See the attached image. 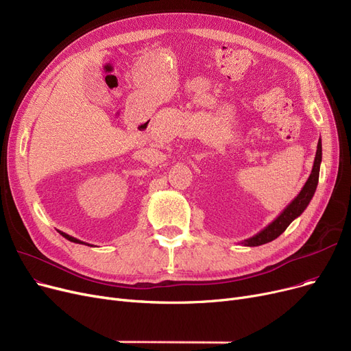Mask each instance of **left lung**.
Instances as JSON below:
<instances>
[{"mask_svg": "<svg viewBox=\"0 0 351 351\" xmlns=\"http://www.w3.org/2000/svg\"><path fill=\"white\" fill-rule=\"evenodd\" d=\"M320 163H322V141L319 139L317 143V152H316V158H315V163H313V169L311 173L308 176V179L306 180L304 186L302 188L300 193L294 197L290 204L285 208V210L276 217L271 223H269L263 230H261L259 233H256L254 236L246 239V241L241 242L243 246H261L265 243H269L271 241H274L276 237H279L286 229L287 226L293 222L294 219L299 217L304 209L308 206L311 197L315 196L317 183H319V173H320Z\"/></svg>", "mask_w": 351, "mask_h": 351, "instance_id": "1", "label": "left lung"}]
</instances>
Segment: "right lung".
<instances>
[{
  "instance_id": "add662e5",
  "label": "right lung",
  "mask_w": 351,
  "mask_h": 351,
  "mask_svg": "<svg viewBox=\"0 0 351 351\" xmlns=\"http://www.w3.org/2000/svg\"><path fill=\"white\" fill-rule=\"evenodd\" d=\"M60 233L65 237V239H68L69 242H73V243H80V245H85V242H82V241H80V239H77V237H72V236H69V234H66V233H64V232H61L60 230Z\"/></svg>"
}]
</instances>
